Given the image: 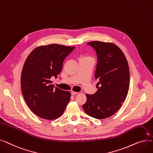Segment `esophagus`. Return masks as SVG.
I'll list each match as a JSON object with an SVG mask.
<instances>
[{
    "mask_svg": "<svg viewBox=\"0 0 153 153\" xmlns=\"http://www.w3.org/2000/svg\"><path fill=\"white\" fill-rule=\"evenodd\" d=\"M78 94V92H74V91H72L71 92V94L72 95H76V94Z\"/></svg>",
    "mask_w": 153,
    "mask_h": 153,
    "instance_id": "obj_1",
    "label": "esophagus"
}]
</instances>
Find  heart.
<instances>
[{
  "mask_svg": "<svg viewBox=\"0 0 153 153\" xmlns=\"http://www.w3.org/2000/svg\"><path fill=\"white\" fill-rule=\"evenodd\" d=\"M87 58H90V57H87Z\"/></svg>",
  "mask_w": 153,
  "mask_h": 153,
  "instance_id": "heart-1",
  "label": "heart"
}]
</instances>
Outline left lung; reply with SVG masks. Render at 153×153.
I'll return each instance as SVG.
<instances>
[{"label": "left lung", "mask_w": 153, "mask_h": 153, "mask_svg": "<svg viewBox=\"0 0 153 153\" xmlns=\"http://www.w3.org/2000/svg\"><path fill=\"white\" fill-rule=\"evenodd\" d=\"M87 44L97 56L95 78L99 86L94 94L86 95L82 108L88 115L104 119L115 114L126 99L130 85L129 67L124 53L115 44L99 41Z\"/></svg>", "instance_id": "left-lung-1"}]
</instances>
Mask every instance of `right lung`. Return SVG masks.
Instances as JSON below:
<instances>
[{"mask_svg": "<svg viewBox=\"0 0 153 153\" xmlns=\"http://www.w3.org/2000/svg\"><path fill=\"white\" fill-rule=\"evenodd\" d=\"M75 47L58 44L38 46L27 57L21 74V89L29 108L37 116L54 120L62 115L71 93L55 87L51 78L60 73L63 61Z\"/></svg>", "mask_w": 153, "mask_h": 153, "instance_id": "right-lung-1", "label": "right lung"}]
</instances>
